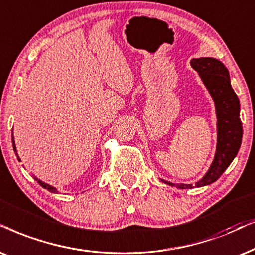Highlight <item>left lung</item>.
<instances>
[{"label":"left lung","instance_id":"obj_1","mask_svg":"<svg viewBox=\"0 0 255 255\" xmlns=\"http://www.w3.org/2000/svg\"><path fill=\"white\" fill-rule=\"evenodd\" d=\"M191 65L198 71L214 102L217 115V148L208 171L194 184H176L161 179L163 183L178 188L201 187L214 183L236 158L243 139L240 102L231 85L227 68L219 59L212 57L193 58Z\"/></svg>","mask_w":255,"mask_h":255}]
</instances>
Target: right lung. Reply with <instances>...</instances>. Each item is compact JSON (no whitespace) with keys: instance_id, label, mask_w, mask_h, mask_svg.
Returning a JSON list of instances; mask_svg holds the SVG:
<instances>
[{"instance_id":"add662e5","label":"right lung","mask_w":255,"mask_h":255,"mask_svg":"<svg viewBox=\"0 0 255 255\" xmlns=\"http://www.w3.org/2000/svg\"><path fill=\"white\" fill-rule=\"evenodd\" d=\"M12 147H14V151L16 152V156H17V159L21 160V159H19L18 154H17V151H16V145H15V140H14V135H12ZM34 179L37 180V183H38L39 185H41V186H42L43 188H45V190L50 191V192H52V193H58V191L56 190V187L51 186V185H49V184H47V183H43L42 180H39L38 178H36V177H34Z\"/></svg>"}]
</instances>
